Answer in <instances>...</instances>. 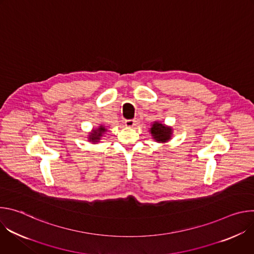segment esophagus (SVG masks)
Listing matches in <instances>:
<instances>
[{"label": "esophagus", "mask_w": 254, "mask_h": 254, "mask_svg": "<svg viewBox=\"0 0 254 254\" xmlns=\"http://www.w3.org/2000/svg\"><path fill=\"white\" fill-rule=\"evenodd\" d=\"M125 125H126V127H134V125H135V121H134V120H126V121H125Z\"/></svg>", "instance_id": "1"}]
</instances>
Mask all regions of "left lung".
Returning a JSON list of instances; mask_svg holds the SVG:
<instances>
[{
    "label": "left lung",
    "mask_w": 254,
    "mask_h": 254,
    "mask_svg": "<svg viewBox=\"0 0 254 254\" xmlns=\"http://www.w3.org/2000/svg\"><path fill=\"white\" fill-rule=\"evenodd\" d=\"M172 131V127L159 122H155L150 128L153 138L158 142H167L169 139H171Z\"/></svg>",
    "instance_id": "8db88e82"
}]
</instances>
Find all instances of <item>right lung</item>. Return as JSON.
Listing matches in <instances>:
<instances>
[{"mask_svg": "<svg viewBox=\"0 0 254 254\" xmlns=\"http://www.w3.org/2000/svg\"><path fill=\"white\" fill-rule=\"evenodd\" d=\"M104 131H106V128L104 126H99L98 127L92 129L91 132H89L88 135V140L91 142H98L100 137L102 136V134L104 133Z\"/></svg>", "mask_w": 254, "mask_h": 254, "instance_id": "1", "label": "right lung"}]
</instances>
